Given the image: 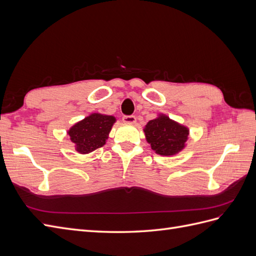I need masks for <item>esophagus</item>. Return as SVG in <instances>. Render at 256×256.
<instances>
[{"mask_svg": "<svg viewBox=\"0 0 256 256\" xmlns=\"http://www.w3.org/2000/svg\"><path fill=\"white\" fill-rule=\"evenodd\" d=\"M136 118L134 115H124L122 116V122H127V124H134L136 122Z\"/></svg>", "mask_w": 256, "mask_h": 256, "instance_id": "1", "label": "esophagus"}]
</instances>
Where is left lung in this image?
<instances>
[{
	"mask_svg": "<svg viewBox=\"0 0 256 256\" xmlns=\"http://www.w3.org/2000/svg\"><path fill=\"white\" fill-rule=\"evenodd\" d=\"M144 132L152 150L161 156H173L184 147L189 130L168 116L160 115L147 122Z\"/></svg>",
	"mask_w": 256,
	"mask_h": 256,
	"instance_id": "left-lung-1",
	"label": "left lung"
}]
</instances>
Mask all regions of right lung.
Here are the masks:
<instances>
[{
    "mask_svg": "<svg viewBox=\"0 0 256 256\" xmlns=\"http://www.w3.org/2000/svg\"><path fill=\"white\" fill-rule=\"evenodd\" d=\"M114 122L113 116L94 113L76 122L68 131V134L76 144V152L88 154L106 144Z\"/></svg>",
    "mask_w": 256,
    "mask_h": 256,
    "instance_id": "1",
    "label": "right lung"
}]
</instances>
